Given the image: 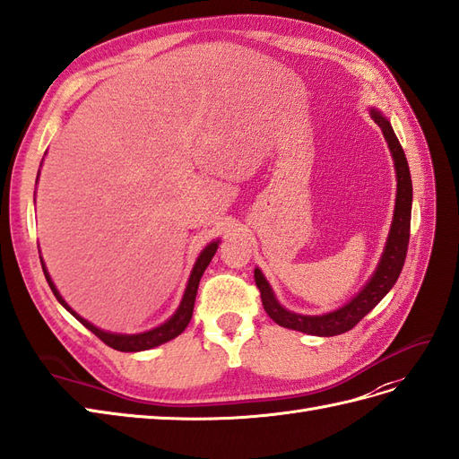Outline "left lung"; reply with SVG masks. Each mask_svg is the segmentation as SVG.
<instances>
[{
    "label": "left lung",
    "mask_w": 459,
    "mask_h": 459,
    "mask_svg": "<svg viewBox=\"0 0 459 459\" xmlns=\"http://www.w3.org/2000/svg\"><path fill=\"white\" fill-rule=\"evenodd\" d=\"M372 120L380 126L387 147H390L394 169H395V207H394V219L390 232H387V240L384 246V252L380 255V262L376 265L370 279L360 287V290L352 297L343 307H339L333 312L308 316V314H297L287 310L275 297L272 285L267 283L265 275L260 267L254 269L255 285L262 292V302L269 318L275 324L289 327V330H297L308 335H320V337H332L345 333L352 330L364 316H367L376 304H378L390 289L395 285V281L402 273L405 255H407V244H409V229H411V205H413V184H411V172L405 159V152L399 145V141L394 134V127L390 120L378 110L370 107L368 110Z\"/></svg>",
    "instance_id": "obj_1"
}]
</instances>
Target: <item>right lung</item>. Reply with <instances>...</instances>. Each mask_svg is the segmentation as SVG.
Returning a JSON list of instances; mask_svg holds the SVG:
<instances>
[{
  "instance_id": "add662e5",
  "label": "right lung",
  "mask_w": 459,
  "mask_h": 459,
  "mask_svg": "<svg viewBox=\"0 0 459 459\" xmlns=\"http://www.w3.org/2000/svg\"><path fill=\"white\" fill-rule=\"evenodd\" d=\"M42 160H44V159H42ZM39 174H40V170H39ZM37 182H39V178H37ZM219 242H221V240L209 242V244L205 246V248H204L202 252H199L197 260H195V264H194V267H192L190 279H187L184 297H182V300H180V304H178V308H176V312H174V314L170 316V318H169L167 322H164V324H160V325H157V327H152V330H149V332H141V333H114V332L100 330V327H97L95 324H91L89 320H85L83 316H79V314L64 300V297L60 295V290L56 289L54 281H52V277H50V273H48V269H46L42 257H40V262H42V269H44L46 281H48V285H50V289H52V292H54V297L57 299V302H60L62 307H64L69 314L74 316L75 320H79L81 324H83L89 332L95 333V335L100 339V342H104L108 347L116 349V351H122V352H137V351H147V349H152V347H159V345H162V343H167V342H170V339L178 337V335L186 330L187 324H190V320H192V314H194V302H195V295H197L199 279H202V275H204V272L207 269L209 262L213 260V255H215V252H217V248H219Z\"/></svg>"
}]
</instances>
